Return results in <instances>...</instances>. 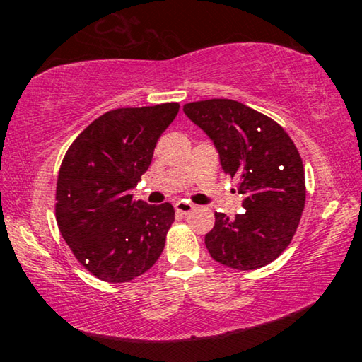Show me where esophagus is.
<instances>
[{"label":"esophagus","instance_id":"34e87169","mask_svg":"<svg viewBox=\"0 0 362 362\" xmlns=\"http://www.w3.org/2000/svg\"><path fill=\"white\" fill-rule=\"evenodd\" d=\"M194 209V204L188 203V201H177L175 203V211L179 214H183V216H187Z\"/></svg>","mask_w":362,"mask_h":362}]
</instances>
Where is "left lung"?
I'll list each match as a JSON object with an SVG mask.
<instances>
[{
    "instance_id": "left-lung-1",
    "label": "left lung",
    "mask_w": 362,
    "mask_h": 362,
    "mask_svg": "<svg viewBox=\"0 0 362 362\" xmlns=\"http://www.w3.org/2000/svg\"><path fill=\"white\" fill-rule=\"evenodd\" d=\"M183 113L216 146L225 174L238 179L246 211L216 212L204 238L216 262L236 269L272 263L289 246L305 207V170L296 145L276 121L231 99L199 100Z\"/></svg>"
}]
</instances>
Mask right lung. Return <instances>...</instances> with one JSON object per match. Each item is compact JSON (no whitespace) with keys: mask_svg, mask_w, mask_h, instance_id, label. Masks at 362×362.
<instances>
[{"mask_svg":"<svg viewBox=\"0 0 362 362\" xmlns=\"http://www.w3.org/2000/svg\"><path fill=\"white\" fill-rule=\"evenodd\" d=\"M175 102L118 108L86 127L59 170L56 218L76 260L107 283H129L155 265L174 222L173 204L136 201L158 139L179 113Z\"/></svg>","mask_w":362,"mask_h":362,"instance_id":"add662e5","label":"right lung"}]
</instances>
